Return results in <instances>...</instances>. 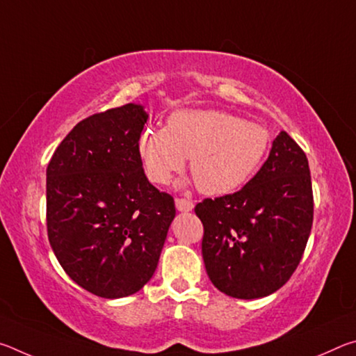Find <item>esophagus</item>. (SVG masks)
Instances as JSON below:
<instances>
[{"label": "esophagus", "mask_w": 356, "mask_h": 356, "mask_svg": "<svg viewBox=\"0 0 356 356\" xmlns=\"http://www.w3.org/2000/svg\"><path fill=\"white\" fill-rule=\"evenodd\" d=\"M176 207L179 212H191L193 207H195V204L190 200H184V197H177L176 200Z\"/></svg>", "instance_id": "obj_1"}]
</instances>
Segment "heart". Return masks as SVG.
<instances>
[{"mask_svg": "<svg viewBox=\"0 0 356 356\" xmlns=\"http://www.w3.org/2000/svg\"><path fill=\"white\" fill-rule=\"evenodd\" d=\"M268 130L221 110L185 108L174 111L165 129H144L136 149L150 182L166 185L188 156L197 186L209 196L240 188L267 155Z\"/></svg>", "mask_w": 356, "mask_h": 356, "instance_id": "1", "label": "heart"}]
</instances>
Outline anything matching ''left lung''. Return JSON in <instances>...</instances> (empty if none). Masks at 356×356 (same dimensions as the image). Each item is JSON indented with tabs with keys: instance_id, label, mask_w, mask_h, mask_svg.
<instances>
[{
	"instance_id": "obj_1",
	"label": "left lung",
	"mask_w": 356,
	"mask_h": 356,
	"mask_svg": "<svg viewBox=\"0 0 356 356\" xmlns=\"http://www.w3.org/2000/svg\"><path fill=\"white\" fill-rule=\"evenodd\" d=\"M204 226L202 259L210 281L234 298L267 297L298 267L314 201L308 159L286 131L242 190L195 207Z\"/></svg>"
}]
</instances>
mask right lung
<instances>
[{
	"instance_id": "right-lung-1",
	"label": "right lung",
	"mask_w": 356,
	"mask_h": 356,
	"mask_svg": "<svg viewBox=\"0 0 356 356\" xmlns=\"http://www.w3.org/2000/svg\"><path fill=\"white\" fill-rule=\"evenodd\" d=\"M149 114L127 104L78 122L47 168L48 240L64 272L102 298L135 293L152 278L172 196L149 182L138 136Z\"/></svg>"
}]
</instances>
